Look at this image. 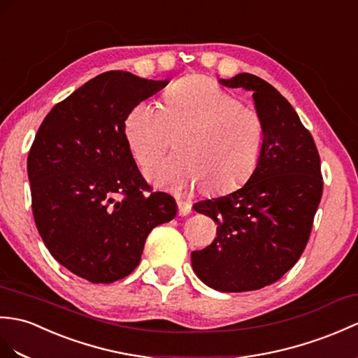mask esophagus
Wrapping results in <instances>:
<instances>
[{"label":"esophagus","mask_w":358,"mask_h":358,"mask_svg":"<svg viewBox=\"0 0 358 358\" xmlns=\"http://www.w3.org/2000/svg\"><path fill=\"white\" fill-rule=\"evenodd\" d=\"M177 207H178L180 217H186V215H189L190 210H192V209H190V206L185 201H177Z\"/></svg>","instance_id":"esophagus-1"}]
</instances>
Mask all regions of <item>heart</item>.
Wrapping results in <instances>:
<instances>
[{"label":"heart","mask_w":358,"mask_h":358,"mask_svg":"<svg viewBox=\"0 0 358 358\" xmlns=\"http://www.w3.org/2000/svg\"><path fill=\"white\" fill-rule=\"evenodd\" d=\"M123 134L143 171L154 168L177 137L178 157L164 162L149 178L171 190L229 194L244 186L256 172L265 148V124L252 108L241 105L203 74H190L172 84L162 108L137 103L123 123Z\"/></svg>","instance_id":"b5f03b06"}]
</instances>
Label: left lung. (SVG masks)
<instances>
[{
    "label": "left lung",
    "instance_id": "left-lung-1",
    "mask_svg": "<svg viewBox=\"0 0 358 358\" xmlns=\"http://www.w3.org/2000/svg\"><path fill=\"white\" fill-rule=\"evenodd\" d=\"M220 82L253 91L265 148L243 187L194 204L217 222V238L190 256L196 276L210 288L253 292L279 280L305 250L323 192L320 157L294 108L268 82L250 73Z\"/></svg>",
    "mask_w": 358,
    "mask_h": 358
}]
</instances>
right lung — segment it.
I'll return each instance as SVG.
<instances>
[{
    "mask_svg": "<svg viewBox=\"0 0 358 358\" xmlns=\"http://www.w3.org/2000/svg\"><path fill=\"white\" fill-rule=\"evenodd\" d=\"M169 80L106 71L56 103L27 159L31 210L48 252L93 284L128 276L176 199L141 177L123 134L128 113Z\"/></svg>",
    "mask_w": 358,
    "mask_h": 358,
    "instance_id": "1",
    "label": "right lung"
}]
</instances>
